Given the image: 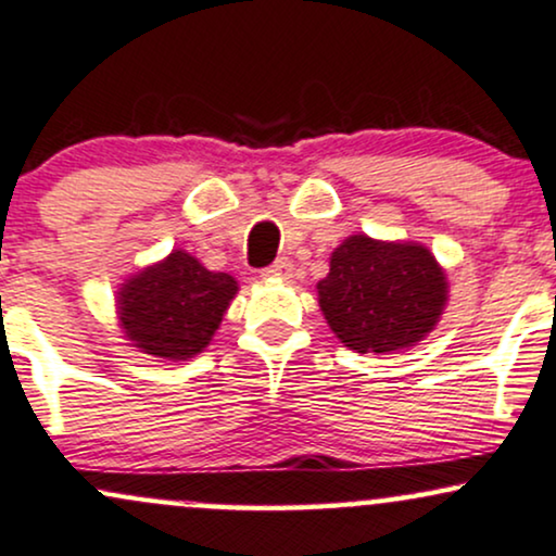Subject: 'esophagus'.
Segmentation results:
<instances>
[{
  "mask_svg": "<svg viewBox=\"0 0 556 556\" xmlns=\"http://www.w3.org/2000/svg\"><path fill=\"white\" fill-rule=\"evenodd\" d=\"M292 271V261L290 258H277L269 269H264V277H274V279H287Z\"/></svg>",
  "mask_w": 556,
  "mask_h": 556,
  "instance_id": "1",
  "label": "esophagus"
}]
</instances>
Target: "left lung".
I'll use <instances>...</instances> for the list:
<instances>
[{"instance_id":"obj_1","label":"left lung","mask_w":556,"mask_h":556,"mask_svg":"<svg viewBox=\"0 0 556 556\" xmlns=\"http://www.w3.org/2000/svg\"><path fill=\"white\" fill-rule=\"evenodd\" d=\"M316 292L339 342L359 354H386L409 350L438 326L447 277L422 243L350 236L333 249Z\"/></svg>"}]
</instances>
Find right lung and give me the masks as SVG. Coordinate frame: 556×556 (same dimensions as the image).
Wrapping results in <instances>:
<instances>
[{"label": "right lung", "mask_w": 556, "mask_h": 556, "mask_svg": "<svg viewBox=\"0 0 556 556\" xmlns=\"http://www.w3.org/2000/svg\"><path fill=\"white\" fill-rule=\"evenodd\" d=\"M236 295V277L210 271L176 249L124 279L116 292L118 326L137 352L160 363H186L212 342Z\"/></svg>", "instance_id": "right-lung-1"}]
</instances>
